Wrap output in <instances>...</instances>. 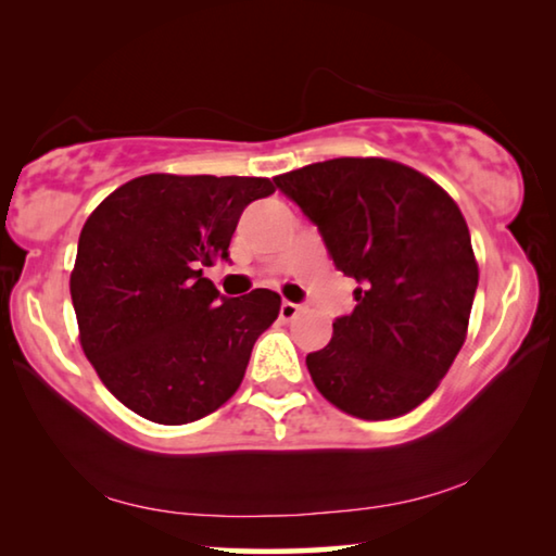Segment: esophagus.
I'll list each match as a JSON object with an SVG mask.
<instances>
[{
	"instance_id": "obj_1",
	"label": "esophagus",
	"mask_w": 556,
	"mask_h": 556,
	"mask_svg": "<svg viewBox=\"0 0 556 556\" xmlns=\"http://www.w3.org/2000/svg\"><path fill=\"white\" fill-rule=\"evenodd\" d=\"M299 312H302V304L287 302V299H285V302H281V306H279V316H281V319H285V321L294 319V316H296Z\"/></svg>"
}]
</instances>
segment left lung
Masks as SVG:
<instances>
[{
    "mask_svg": "<svg viewBox=\"0 0 556 556\" xmlns=\"http://www.w3.org/2000/svg\"><path fill=\"white\" fill-rule=\"evenodd\" d=\"M312 219L356 309L306 356L326 401L364 420L403 416L443 381L468 333L478 262L465 217L426 175L383 157H333L275 178Z\"/></svg>",
    "mask_w": 556,
    "mask_h": 556,
    "instance_id": "obj_1",
    "label": "left lung"
}]
</instances>
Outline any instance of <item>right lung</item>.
<instances>
[{
  "mask_svg": "<svg viewBox=\"0 0 556 556\" xmlns=\"http://www.w3.org/2000/svg\"><path fill=\"white\" fill-rule=\"evenodd\" d=\"M271 192L267 178L153 173L86 219L72 271L81 346L138 416L182 426L240 389L281 299L269 289L223 296L202 269L230 262L242 210Z\"/></svg>",
  "mask_w": 556,
  "mask_h": 556,
  "instance_id": "right-lung-1",
  "label": "right lung"
}]
</instances>
